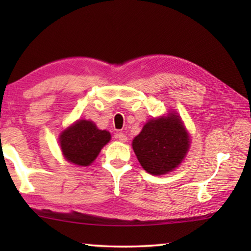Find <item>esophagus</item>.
<instances>
[{
  "label": "esophagus",
  "instance_id": "34e87169",
  "mask_svg": "<svg viewBox=\"0 0 251 251\" xmlns=\"http://www.w3.org/2000/svg\"><path fill=\"white\" fill-rule=\"evenodd\" d=\"M115 138L122 143H125L127 141V136L124 133H117L115 135Z\"/></svg>",
  "mask_w": 251,
  "mask_h": 251
}]
</instances>
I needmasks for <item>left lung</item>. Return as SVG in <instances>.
Returning <instances> with one entry per match:
<instances>
[{
    "label": "left lung",
    "instance_id": "8db88e82",
    "mask_svg": "<svg viewBox=\"0 0 251 251\" xmlns=\"http://www.w3.org/2000/svg\"><path fill=\"white\" fill-rule=\"evenodd\" d=\"M131 146L147 173L164 175L173 172L185 158L190 139L180 117L171 112L167 116L148 121Z\"/></svg>",
    "mask_w": 251,
    "mask_h": 251
}]
</instances>
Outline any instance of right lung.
I'll list each match as a JSON object with an SVG mask.
<instances>
[{
  "mask_svg": "<svg viewBox=\"0 0 251 251\" xmlns=\"http://www.w3.org/2000/svg\"><path fill=\"white\" fill-rule=\"evenodd\" d=\"M110 141L107 130H101L92 121L79 120L59 135L64 158L78 166H90L100 151Z\"/></svg>",
  "mask_w": 251,
  "mask_h": 251,
  "instance_id": "right-lung-1",
  "label": "right lung"
}]
</instances>
